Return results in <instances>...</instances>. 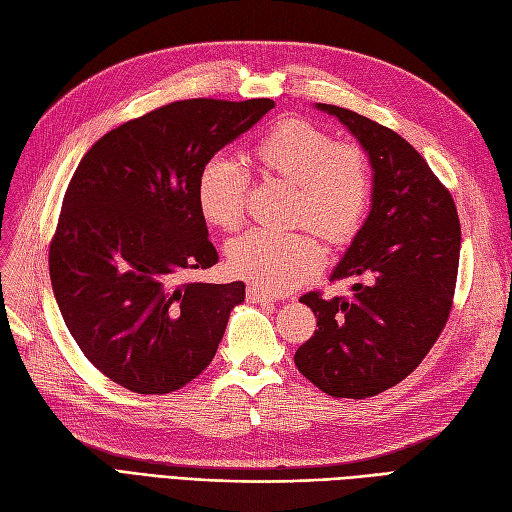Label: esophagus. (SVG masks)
Returning a JSON list of instances; mask_svg holds the SVG:
<instances>
[{
    "instance_id": "esophagus-1",
    "label": "esophagus",
    "mask_w": 512,
    "mask_h": 512,
    "mask_svg": "<svg viewBox=\"0 0 512 512\" xmlns=\"http://www.w3.org/2000/svg\"><path fill=\"white\" fill-rule=\"evenodd\" d=\"M246 296H248V300H251V303H261V305H272V303H277V298L274 296H270V294H266V292H261L259 287H248L246 290Z\"/></svg>"
}]
</instances>
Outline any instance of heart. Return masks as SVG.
Returning a JSON list of instances; mask_svg holds the SVG:
<instances>
[{
    "label": "heart",
    "mask_w": 512,
    "mask_h": 512,
    "mask_svg": "<svg viewBox=\"0 0 512 512\" xmlns=\"http://www.w3.org/2000/svg\"><path fill=\"white\" fill-rule=\"evenodd\" d=\"M264 181L292 186L290 225H307L342 246L361 231L370 212L374 175L370 157L357 144L337 142L324 127L287 119L274 125L251 153ZM248 175L227 157H212L196 179V203L209 225L238 231L246 220ZM229 268L268 294H285L324 264L318 235L248 231L229 246Z\"/></svg>",
    "instance_id": "b5f03b06"
}]
</instances>
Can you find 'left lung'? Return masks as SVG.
Returning <instances> with one entry per match:
<instances>
[{"mask_svg":"<svg viewBox=\"0 0 512 512\" xmlns=\"http://www.w3.org/2000/svg\"><path fill=\"white\" fill-rule=\"evenodd\" d=\"M337 116L374 170L372 209L331 281L352 296L307 292L318 329L296 350L305 378L333 398H370L409 376L437 342L454 303L461 222L450 190L396 131L318 103Z\"/></svg>","mask_w":512,"mask_h":512,"instance_id":"left-lung-1","label":"left lung"}]
</instances>
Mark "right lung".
Segmentation results:
<instances>
[{"instance_id": "obj_1", "label": "right lung", "mask_w": 512, "mask_h": 512, "mask_svg": "<svg viewBox=\"0 0 512 512\" xmlns=\"http://www.w3.org/2000/svg\"><path fill=\"white\" fill-rule=\"evenodd\" d=\"M272 99H183L108 131L64 192L49 277L84 357L136 393H170L212 363L244 283L186 281L218 261L196 203L205 162Z\"/></svg>"}]
</instances>
